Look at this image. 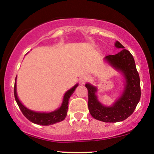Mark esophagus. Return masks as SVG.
Wrapping results in <instances>:
<instances>
[{"mask_svg":"<svg viewBox=\"0 0 154 154\" xmlns=\"http://www.w3.org/2000/svg\"><path fill=\"white\" fill-rule=\"evenodd\" d=\"M88 79H89V77L87 75H83L81 76L80 78H79V82H80L82 84H84L86 82H88Z\"/></svg>","mask_w":154,"mask_h":154,"instance_id":"1","label":"esophagus"}]
</instances>
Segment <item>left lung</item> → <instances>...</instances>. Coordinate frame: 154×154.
<instances>
[{"label":"left lung","instance_id":"obj_1","mask_svg":"<svg viewBox=\"0 0 154 154\" xmlns=\"http://www.w3.org/2000/svg\"><path fill=\"white\" fill-rule=\"evenodd\" d=\"M115 46L122 50L115 55H109L105 59L111 66L122 72L126 79L125 91L121 98L112 106L101 105L95 95L96 88L86 84L88 91V109L93 118L104 122H117L126 119L135 111L140 99V81L136 69L135 60L130 52L119 42L116 41Z\"/></svg>","mask_w":154,"mask_h":154}]
</instances>
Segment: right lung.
Segmentation results:
<instances>
[{
  "mask_svg": "<svg viewBox=\"0 0 154 154\" xmlns=\"http://www.w3.org/2000/svg\"><path fill=\"white\" fill-rule=\"evenodd\" d=\"M16 79H15V84H14V97L15 100L18 104L19 109L22 112L23 115H24L28 120L32 122V123L37 124V125H54L55 123L63 121L66 116L67 110H68V103L69 100L70 96H71L72 93L75 91V88L77 87L78 84L75 85L73 88L69 90L68 91L65 93L64 97H63V100L61 106L57 110L53 111L51 113H39L35 112V111L29 110L24 107L22 105V103L19 101L18 97L17 95V87H16Z\"/></svg>",
  "mask_w": 154,
  "mask_h": 154,
  "instance_id": "add662e5",
  "label": "right lung"
}]
</instances>
